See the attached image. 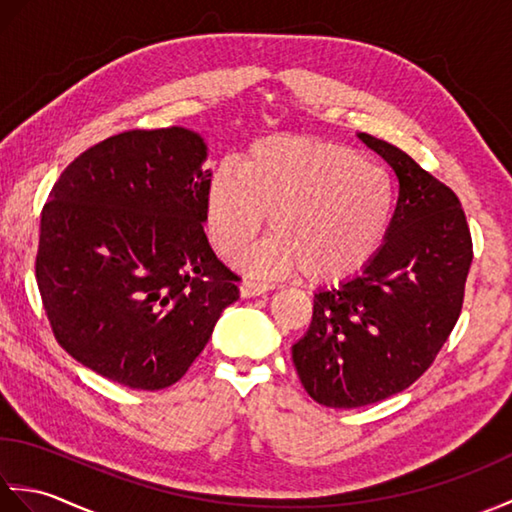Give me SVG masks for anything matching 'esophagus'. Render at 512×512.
Returning <instances> with one entry per match:
<instances>
[{"label":"esophagus","instance_id":"obj_1","mask_svg":"<svg viewBox=\"0 0 512 512\" xmlns=\"http://www.w3.org/2000/svg\"><path fill=\"white\" fill-rule=\"evenodd\" d=\"M268 284H259V281H250V279H244L242 284H239V295H242L244 299H253V297H259L264 295V292H268Z\"/></svg>","mask_w":512,"mask_h":512}]
</instances>
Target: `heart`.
Masks as SVG:
<instances>
[{"label":"heart","instance_id":"heart-1","mask_svg":"<svg viewBox=\"0 0 512 512\" xmlns=\"http://www.w3.org/2000/svg\"><path fill=\"white\" fill-rule=\"evenodd\" d=\"M396 182L354 149L303 136L250 147L244 169L224 160L211 173L204 222L213 248L231 257L268 222L275 233L235 259L248 275L306 273L341 284L374 262L396 217Z\"/></svg>","mask_w":512,"mask_h":512}]
</instances>
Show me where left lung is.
I'll list each match as a JSON object with an SVG mask.
<instances>
[{"label":"left lung","instance_id":"left-lung-1","mask_svg":"<svg viewBox=\"0 0 512 512\" xmlns=\"http://www.w3.org/2000/svg\"><path fill=\"white\" fill-rule=\"evenodd\" d=\"M356 136L394 169L398 204L374 262L314 292L310 328L292 345L301 385L334 409L394 396L433 363L460 317L473 262L458 195L402 149Z\"/></svg>","mask_w":512,"mask_h":512}]
</instances>
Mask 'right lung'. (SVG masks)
<instances>
[{
    "instance_id": "obj_1",
    "label": "right lung",
    "mask_w": 512,
    "mask_h": 512,
    "mask_svg": "<svg viewBox=\"0 0 512 512\" xmlns=\"http://www.w3.org/2000/svg\"><path fill=\"white\" fill-rule=\"evenodd\" d=\"M206 158L187 127L118 134L70 162L41 211L35 270L52 332L129 389L178 383L239 299L204 233Z\"/></svg>"
}]
</instances>
